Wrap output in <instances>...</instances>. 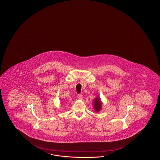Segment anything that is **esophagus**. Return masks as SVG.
I'll use <instances>...</instances> for the list:
<instances>
[{
  "label": "esophagus",
  "mask_w": 160,
  "mask_h": 160,
  "mask_svg": "<svg viewBox=\"0 0 160 160\" xmlns=\"http://www.w3.org/2000/svg\"><path fill=\"white\" fill-rule=\"evenodd\" d=\"M77 97H78V98L79 99L82 100V98H83V95H82V94H78V95H77Z\"/></svg>",
  "instance_id": "esophagus-1"
}]
</instances>
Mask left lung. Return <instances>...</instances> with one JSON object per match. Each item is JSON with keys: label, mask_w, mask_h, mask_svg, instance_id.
<instances>
[{"label": "left lung", "mask_w": 160, "mask_h": 160, "mask_svg": "<svg viewBox=\"0 0 160 160\" xmlns=\"http://www.w3.org/2000/svg\"><path fill=\"white\" fill-rule=\"evenodd\" d=\"M93 102H94V103H93L94 109L95 110V112H98L101 110V107H102V103L100 100V98L99 97L96 98L94 99Z\"/></svg>", "instance_id": "1"}]
</instances>
